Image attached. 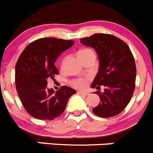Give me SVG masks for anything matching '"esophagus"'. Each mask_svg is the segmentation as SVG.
I'll list each match as a JSON object with an SVG mask.
<instances>
[{
	"instance_id": "obj_1",
	"label": "esophagus",
	"mask_w": 153,
	"mask_h": 153,
	"mask_svg": "<svg viewBox=\"0 0 153 153\" xmlns=\"http://www.w3.org/2000/svg\"><path fill=\"white\" fill-rule=\"evenodd\" d=\"M77 93L79 94H81V95H84V96H87L88 94V93L86 91H79Z\"/></svg>"
}]
</instances>
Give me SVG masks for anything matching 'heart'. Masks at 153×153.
Instances as JSON below:
<instances>
[{"label": "heart", "mask_w": 153, "mask_h": 153, "mask_svg": "<svg viewBox=\"0 0 153 153\" xmlns=\"http://www.w3.org/2000/svg\"><path fill=\"white\" fill-rule=\"evenodd\" d=\"M88 55L95 56L94 51L93 50L90 49V48H84V49L80 50L78 52V56L79 58H81V57L82 56H85ZM87 82L88 79L80 77V78H76L75 79L72 80L71 84L72 85V86H74V88H84L87 85Z\"/></svg>", "instance_id": "1"}]
</instances>
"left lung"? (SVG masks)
Instances as JSON below:
<instances>
[{
  "mask_svg": "<svg viewBox=\"0 0 153 153\" xmlns=\"http://www.w3.org/2000/svg\"><path fill=\"white\" fill-rule=\"evenodd\" d=\"M80 42L96 51L100 60L99 71L91 87L104 92L97 94L100 102L92 109L100 117H111L124 110L135 87L136 66L134 56L126 42L111 34L96 33L82 38Z\"/></svg>",
  "mask_w": 153,
  "mask_h": 153,
  "instance_id": "8db88e82",
  "label": "left lung"
}]
</instances>
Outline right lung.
Returning <instances> with one entry per match:
<instances>
[{"instance_id":"add662e5","label":"right lung","mask_w":153,"mask_h":153,"mask_svg":"<svg viewBox=\"0 0 153 153\" xmlns=\"http://www.w3.org/2000/svg\"><path fill=\"white\" fill-rule=\"evenodd\" d=\"M74 42L56 38H42L29 44L16 65V86L24 108L32 117L52 120L65 110L74 89L62 86L54 92L47 88V79L58 75L54 65L57 57L72 47Z\"/></svg>"}]
</instances>
